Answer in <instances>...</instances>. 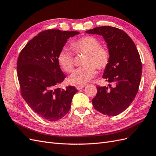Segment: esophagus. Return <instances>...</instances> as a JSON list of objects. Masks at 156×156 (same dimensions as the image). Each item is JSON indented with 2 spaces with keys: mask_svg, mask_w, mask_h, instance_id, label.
<instances>
[{
  "mask_svg": "<svg viewBox=\"0 0 156 156\" xmlns=\"http://www.w3.org/2000/svg\"><path fill=\"white\" fill-rule=\"evenodd\" d=\"M84 87H85V85H78V86H76V88L77 90H81L82 88H83Z\"/></svg>",
  "mask_w": 156,
  "mask_h": 156,
  "instance_id": "esophagus-1",
  "label": "esophagus"
}]
</instances>
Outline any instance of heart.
I'll list each match as a JSON object with an SVG mask.
<instances>
[{"label":"heart","instance_id":"1","mask_svg":"<svg viewBox=\"0 0 156 156\" xmlns=\"http://www.w3.org/2000/svg\"><path fill=\"white\" fill-rule=\"evenodd\" d=\"M71 49L76 55L85 54L83 67L75 69L69 77V82L73 84H84L95 77L96 68L105 69L109 63L110 53L105 47L101 45L96 37L86 36L79 37L71 44ZM57 60L62 69L70 73L75 65L73 54L66 49L60 50Z\"/></svg>","mask_w":156,"mask_h":156}]
</instances>
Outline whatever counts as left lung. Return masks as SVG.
Returning <instances> with one entry per match:
<instances>
[{"label": "left lung", "instance_id": "obj_1", "mask_svg": "<svg viewBox=\"0 0 156 156\" xmlns=\"http://www.w3.org/2000/svg\"><path fill=\"white\" fill-rule=\"evenodd\" d=\"M102 36L107 44L110 61L103 78L114 84L98 86L92 105L96 110L108 116L124 111L133 101L139 90L142 63L135 44L131 37L118 28L103 26L86 31Z\"/></svg>", "mask_w": 156, "mask_h": 156}]
</instances>
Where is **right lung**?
<instances>
[{
    "label": "right lung",
    "mask_w": 156,
    "mask_h": 156,
    "mask_svg": "<svg viewBox=\"0 0 156 156\" xmlns=\"http://www.w3.org/2000/svg\"><path fill=\"white\" fill-rule=\"evenodd\" d=\"M77 31L51 29L40 32L24 47L17 62L21 94L32 110L42 119L56 121L70 109L75 87H58L66 78L57 55Z\"/></svg>",
    "instance_id": "1"
}]
</instances>
